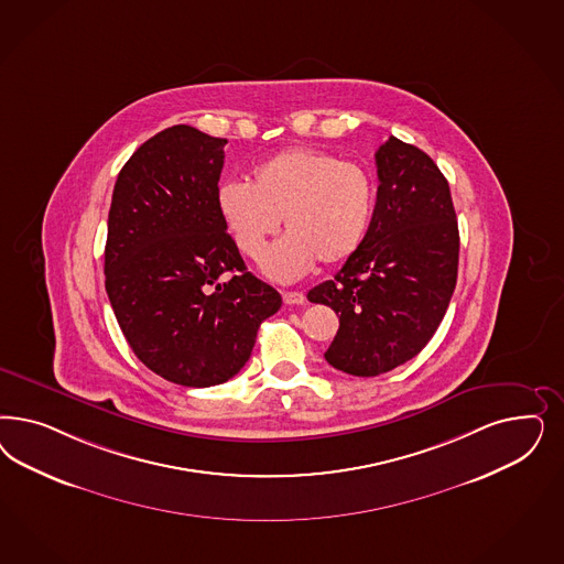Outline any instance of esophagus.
<instances>
[{
	"label": "esophagus",
	"mask_w": 564,
	"mask_h": 564,
	"mask_svg": "<svg viewBox=\"0 0 564 564\" xmlns=\"http://www.w3.org/2000/svg\"><path fill=\"white\" fill-rule=\"evenodd\" d=\"M282 299H284L286 305H303L307 301L305 294L299 291H284L282 292Z\"/></svg>",
	"instance_id": "1"
}]
</instances>
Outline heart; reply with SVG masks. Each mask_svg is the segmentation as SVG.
I'll use <instances>...</instances> for the list:
<instances>
[{"label": "heart", "instance_id": "1", "mask_svg": "<svg viewBox=\"0 0 564 564\" xmlns=\"http://www.w3.org/2000/svg\"><path fill=\"white\" fill-rule=\"evenodd\" d=\"M216 200L238 249L254 261L284 216L291 232L273 245L263 270L275 280H294L317 261L343 263L361 249L373 218L376 184L359 164L291 147L254 165L251 184L224 182Z\"/></svg>", "mask_w": 564, "mask_h": 564}]
</instances>
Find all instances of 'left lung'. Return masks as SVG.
<instances>
[{
  "label": "left lung",
  "instance_id": "obj_1",
  "mask_svg": "<svg viewBox=\"0 0 564 564\" xmlns=\"http://www.w3.org/2000/svg\"><path fill=\"white\" fill-rule=\"evenodd\" d=\"M376 165L378 199L361 249L307 294L340 319L327 364L359 378L421 352L448 310L458 272L451 186L434 160L390 137L376 151Z\"/></svg>",
  "mask_w": 564,
  "mask_h": 564
}]
</instances>
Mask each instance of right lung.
Here are the masks:
<instances>
[{
	"label": "right lung",
	"instance_id": "right-lung-1",
	"mask_svg": "<svg viewBox=\"0 0 564 564\" xmlns=\"http://www.w3.org/2000/svg\"><path fill=\"white\" fill-rule=\"evenodd\" d=\"M228 141L165 128L118 174L106 242V291L130 348L167 382H228L251 357L280 292L247 272L219 218Z\"/></svg>",
	"mask_w": 564,
	"mask_h": 564
}]
</instances>
